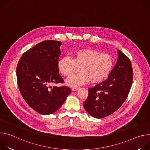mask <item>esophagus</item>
<instances>
[{
    "label": "esophagus",
    "instance_id": "34e87169",
    "mask_svg": "<svg viewBox=\"0 0 150 150\" xmlns=\"http://www.w3.org/2000/svg\"><path fill=\"white\" fill-rule=\"evenodd\" d=\"M78 89H79V88H77V87H74V88H72L71 89V90H72V91H77Z\"/></svg>",
    "mask_w": 150,
    "mask_h": 150
}]
</instances>
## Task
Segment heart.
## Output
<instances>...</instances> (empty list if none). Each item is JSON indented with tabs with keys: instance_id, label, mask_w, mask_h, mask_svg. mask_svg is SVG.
Here are the masks:
<instances>
[{
	"instance_id": "heart-1",
	"label": "heart",
	"mask_w": 150,
	"mask_h": 150,
	"mask_svg": "<svg viewBox=\"0 0 150 150\" xmlns=\"http://www.w3.org/2000/svg\"><path fill=\"white\" fill-rule=\"evenodd\" d=\"M113 65L112 56L92 49H82L74 52L71 59L64 57L57 62L59 72L65 76L74 74L76 67L80 73L70 76L67 84L71 87H78L89 81L98 83L104 81L109 75Z\"/></svg>"
}]
</instances>
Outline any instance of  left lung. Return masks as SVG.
I'll return each mask as SVG.
<instances>
[{
    "mask_svg": "<svg viewBox=\"0 0 150 150\" xmlns=\"http://www.w3.org/2000/svg\"><path fill=\"white\" fill-rule=\"evenodd\" d=\"M117 63L105 81L88 88L84 109L91 116L101 119L116 111L130 91L133 70L130 60L119 50Z\"/></svg>",
    "mask_w": 150,
    "mask_h": 150,
    "instance_id": "8db88e82",
    "label": "left lung"
}]
</instances>
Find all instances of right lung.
Masks as SVG:
<instances>
[{
    "mask_svg": "<svg viewBox=\"0 0 150 150\" xmlns=\"http://www.w3.org/2000/svg\"><path fill=\"white\" fill-rule=\"evenodd\" d=\"M61 45L55 40L39 42L23 54L16 68L21 95L33 110L43 115L57 111L71 93L68 87L50 86L63 82L57 69Z\"/></svg>",
    "mask_w": 150,
    "mask_h": 150,
    "instance_id": "obj_1",
    "label": "right lung"
}]
</instances>
